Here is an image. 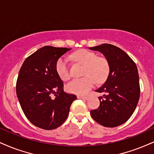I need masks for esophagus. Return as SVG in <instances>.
I'll return each mask as SVG.
<instances>
[{
    "label": "esophagus",
    "instance_id": "esophagus-1",
    "mask_svg": "<svg viewBox=\"0 0 154 154\" xmlns=\"http://www.w3.org/2000/svg\"><path fill=\"white\" fill-rule=\"evenodd\" d=\"M77 98L79 99H83V100H87L88 99V96H78Z\"/></svg>",
    "mask_w": 154,
    "mask_h": 154
}]
</instances>
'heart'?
I'll return each instance as SVG.
<instances>
[{"mask_svg": "<svg viewBox=\"0 0 154 154\" xmlns=\"http://www.w3.org/2000/svg\"><path fill=\"white\" fill-rule=\"evenodd\" d=\"M76 62L85 65L82 79H74L68 83L66 89L68 93L77 95H85L98 83H103L109 73V64L106 58L98 57L96 53L86 49H81L71 56ZM56 71L58 77L63 81H67L70 78V70L68 60L61 57L56 63Z\"/></svg>", "mask_w": 154, "mask_h": 154, "instance_id": "heart-1", "label": "heart"}]
</instances>
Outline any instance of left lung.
Here are the masks:
<instances>
[{
	"label": "left lung",
	"instance_id": "obj_1",
	"mask_svg": "<svg viewBox=\"0 0 154 154\" xmlns=\"http://www.w3.org/2000/svg\"><path fill=\"white\" fill-rule=\"evenodd\" d=\"M102 53L109 64V76L96 92L100 106L91 111V117L105 127H116L131 116L140 97L138 69L129 56L119 47L108 43L89 48ZM102 100H101V99Z\"/></svg>",
	"mask_w": 154,
	"mask_h": 154
}]
</instances>
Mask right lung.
Here are the masks:
<instances>
[{"mask_svg": "<svg viewBox=\"0 0 154 154\" xmlns=\"http://www.w3.org/2000/svg\"><path fill=\"white\" fill-rule=\"evenodd\" d=\"M71 48L46 46L24 60L16 82V94L25 116L34 126L52 130L64 123L76 96L64 92L56 63Z\"/></svg>", "mask_w": 154, "mask_h": 154, "instance_id": "1", "label": "right lung"}]
</instances>
